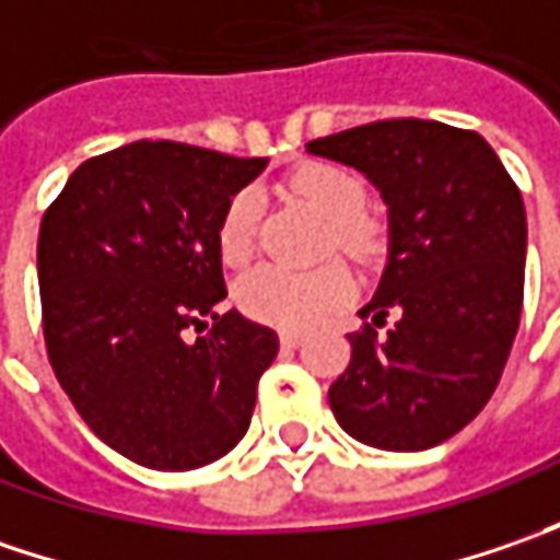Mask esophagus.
Listing matches in <instances>:
<instances>
[{"mask_svg": "<svg viewBox=\"0 0 560 560\" xmlns=\"http://www.w3.org/2000/svg\"><path fill=\"white\" fill-rule=\"evenodd\" d=\"M280 342H283L287 349H299V346L305 342V334H299V330H283V334H280Z\"/></svg>", "mask_w": 560, "mask_h": 560, "instance_id": "34e87169", "label": "esophagus"}]
</instances>
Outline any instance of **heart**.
Segmentation results:
<instances>
[{"label":"heart","mask_w":560,"mask_h":560,"mask_svg":"<svg viewBox=\"0 0 560 560\" xmlns=\"http://www.w3.org/2000/svg\"><path fill=\"white\" fill-rule=\"evenodd\" d=\"M295 199L314 208L327 221V246L368 261L383 243V226L364 211V189L355 177L334 164L312 162L292 171L287 180ZM258 199L255 192H236L224 208L218 226V252L230 268H243L255 252ZM352 277L339 265L314 270H287L265 265L236 283V305L252 317L280 330H308L327 314L352 299Z\"/></svg>","instance_id":"1"}]
</instances>
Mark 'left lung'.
<instances>
[{
    "label": "left lung",
    "instance_id": "obj_1",
    "mask_svg": "<svg viewBox=\"0 0 560 560\" xmlns=\"http://www.w3.org/2000/svg\"><path fill=\"white\" fill-rule=\"evenodd\" d=\"M361 171L389 208V261L330 386L364 445L420 452L452 440L495 393L524 308L527 211L492 145L440 120L393 118L308 142Z\"/></svg>",
    "mask_w": 560,
    "mask_h": 560
}]
</instances>
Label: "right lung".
Masks as SVG:
<instances>
[{
	"instance_id": "add662e5",
	"label": "right lung",
	"mask_w": 560,
	"mask_h": 560,
	"mask_svg": "<svg viewBox=\"0 0 560 560\" xmlns=\"http://www.w3.org/2000/svg\"><path fill=\"white\" fill-rule=\"evenodd\" d=\"M265 164L130 142L80 164L43 214L36 268L52 371L98 440L142 467L192 470L246 436L280 339L221 312L218 226Z\"/></svg>"
}]
</instances>
